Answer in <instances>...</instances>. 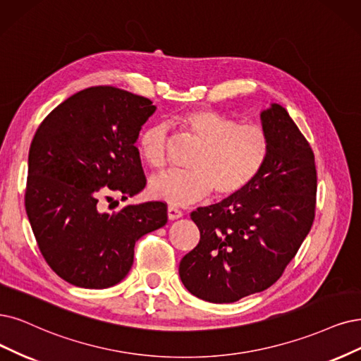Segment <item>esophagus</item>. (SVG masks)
<instances>
[{"instance_id":"34e87169","label":"esophagus","mask_w":361,"mask_h":361,"mask_svg":"<svg viewBox=\"0 0 361 361\" xmlns=\"http://www.w3.org/2000/svg\"><path fill=\"white\" fill-rule=\"evenodd\" d=\"M183 216V212L176 207H168V219L169 220H177Z\"/></svg>"}]
</instances>
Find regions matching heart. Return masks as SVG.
Wrapping results in <instances>:
<instances>
[{"label":"heart","mask_w":361,"mask_h":361,"mask_svg":"<svg viewBox=\"0 0 361 361\" xmlns=\"http://www.w3.org/2000/svg\"><path fill=\"white\" fill-rule=\"evenodd\" d=\"M177 123L201 144L189 171H165L150 178L154 197L172 205H188L207 196L231 197L257 178L269 154V138L263 128L236 120L216 110L193 109L180 114ZM140 153L152 168L166 160V126L153 123L141 133Z\"/></svg>","instance_id":"obj_1"}]
</instances>
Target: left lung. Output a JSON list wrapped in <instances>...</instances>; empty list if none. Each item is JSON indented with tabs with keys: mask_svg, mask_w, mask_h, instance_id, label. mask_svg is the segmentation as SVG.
I'll list each match as a JSON object with an SVG mask.
<instances>
[{
	"mask_svg": "<svg viewBox=\"0 0 361 361\" xmlns=\"http://www.w3.org/2000/svg\"><path fill=\"white\" fill-rule=\"evenodd\" d=\"M269 154L245 190L201 207L190 217L201 239L180 262L193 296L232 303L269 288L310 233L317 169L310 142L279 104L260 113Z\"/></svg>",
	"mask_w": 361,
	"mask_h": 361,
	"instance_id": "1",
	"label": "left lung"
}]
</instances>
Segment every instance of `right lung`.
<instances>
[{
	"instance_id": "1",
	"label": "right lung",
	"mask_w": 361,
	"mask_h": 361,
	"mask_svg": "<svg viewBox=\"0 0 361 361\" xmlns=\"http://www.w3.org/2000/svg\"><path fill=\"white\" fill-rule=\"evenodd\" d=\"M154 111L144 97L95 86L65 99L38 126L25 208L44 260L66 283L116 286L130 271L138 239L166 224L164 202L102 209L104 199L125 201L145 188L135 142Z\"/></svg>"
}]
</instances>
